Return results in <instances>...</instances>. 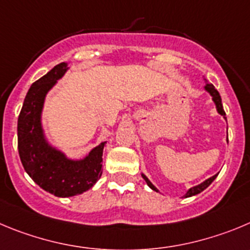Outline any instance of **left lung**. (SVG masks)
<instances>
[{
  "label": "left lung",
  "mask_w": 250,
  "mask_h": 250,
  "mask_svg": "<svg viewBox=\"0 0 250 250\" xmlns=\"http://www.w3.org/2000/svg\"><path fill=\"white\" fill-rule=\"evenodd\" d=\"M205 88H206L207 92H209V95H211V96H212V100H213V102H214V104H216V108H217V111H218V113L222 114L223 117L226 118V112H225V109H223V106H222V100H221L220 92H218V91H217L216 88H214V86L212 85V83H206V86H205ZM226 120H227V118H226ZM217 175H218V174L213 175V176H212V178L207 179L206 181H204V183L200 184V185L193 186V188H191L190 190H188V192H186L185 197H191V196H195V195H197V193L202 192V191H204L205 188H208L209 185H211L212 181H213L214 179L217 178ZM142 176H143V179H144V180H146V183L148 184V186H149V188H151V190L158 191V188H155V186H154L153 184H151L150 181L148 180V178H146V175L142 174Z\"/></svg>",
  "instance_id": "obj_1"
}]
</instances>
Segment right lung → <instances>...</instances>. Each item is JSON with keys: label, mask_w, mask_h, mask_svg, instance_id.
Wrapping results in <instances>:
<instances>
[{"label": "right lung", "mask_w": 250, "mask_h": 250, "mask_svg": "<svg viewBox=\"0 0 250 250\" xmlns=\"http://www.w3.org/2000/svg\"><path fill=\"white\" fill-rule=\"evenodd\" d=\"M67 70L60 62L30 86L18 117V153L23 167L43 190L58 197L80 195L92 188L102 175V153L106 142L81 160H70L46 142L41 116L48 91Z\"/></svg>", "instance_id": "obj_1"}]
</instances>
